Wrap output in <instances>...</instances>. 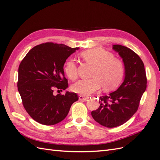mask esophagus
<instances>
[{
	"mask_svg": "<svg viewBox=\"0 0 160 160\" xmlns=\"http://www.w3.org/2000/svg\"><path fill=\"white\" fill-rule=\"evenodd\" d=\"M88 99H89V98H88V97H85V96L81 95H79V99L81 101H87Z\"/></svg>",
	"mask_w": 160,
	"mask_h": 160,
	"instance_id": "34e87169",
	"label": "esophagus"
}]
</instances>
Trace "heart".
Masks as SVG:
<instances>
[{
    "instance_id": "b5f03b06",
    "label": "heart",
    "mask_w": 160,
    "mask_h": 160,
    "mask_svg": "<svg viewBox=\"0 0 160 160\" xmlns=\"http://www.w3.org/2000/svg\"><path fill=\"white\" fill-rule=\"evenodd\" d=\"M81 57L85 62L94 65L91 79L79 80L72 86L75 93L85 96L92 94L103 86L105 91L115 89L122 83L125 75L123 61L113 57V53L97 47L85 51ZM66 75L71 80L77 77V65L74 60L67 59L63 67Z\"/></svg>"
}]
</instances>
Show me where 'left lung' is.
Segmentation results:
<instances>
[{
  "mask_svg": "<svg viewBox=\"0 0 160 160\" xmlns=\"http://www.w3.org/2000/svg\"><path fill=\"white\" fill-rule=\"evenodd\" d=\"M125 65V79L119 88L100 98V106L91 111L93 118L100 125L115 128L125 123L138 111L140 100L147 88L144 64L134 51L120 45H113Z\"/></svg>",
  "mask_w": 160,
  "mask_h": 160,
  "instance_id": "1",
  "label": "left lung"
}]
</instances>
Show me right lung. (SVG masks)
<instances>
[{"label":"right lung","instance_id":"right-lung-1","mask_svg":"<svg viewBox=\"0 0 160 160\" xmlns=\"http://www.w3.org/2000/svg\"><path fill=\"white\" fill-rule=\"evenodd\" d=\"M79 47L45 42L34 47L18 67V91L27 112L37 122L51 125L61 122L71 105L79 99L75 93L53 95V89L65 90L68 81L63 66L66 59Z\"/></svg>","mask_w":160,"mask_h":160}]
</instances>
